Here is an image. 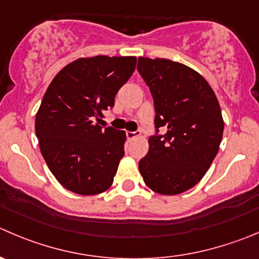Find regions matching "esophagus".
I'll return each mask as SVG.
<instances>
[{"instance_id": "esophagus-1", "label": "esophagus", "mask_w": 259, "mask_h": 259, "mask_svg": "<svg viewBox=\"0 0 259 259\" xmlns=\"http://www.w3.org/2000/svg\"><path fill=\"white\" fill-rule=\"evenodd\" d=\"M137 134H138L137 132H126V137H127V139H133V138L137 137Z\"/></svg>"}]
</instances>
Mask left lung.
<instances>
[{"mask_svg": "<svg viewBox=\"0 0 259 259\" xmlns=\"http://www.w3.org/2000/svg\"><path fill=\"white\" fill-rule=\"evenodd\" d=\"M137 69L155 110V133L139 170L154 192L178 195L199 183L217 157L224 132L220 105L206 79L185 64L140 57Z\"/></svg>", "mask_w": 259, "mask_h": 259, "instance_id": "1", "label": "left lung"}]
</instances>
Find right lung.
<instances>
[{
  "label": "right lung",
  "instance_id": "add662e5",
  "mask_svg": "<svg viewBox=\"0 0 259 259\" xmlns=\"http://www.w3.org/2000/svg\"><path fill=\"white\" fill-rule=\"evenodd\" d=\"M135 64V57L81 58L48 87L35 133L50 172L67 190L97 195L112 185L126 137L122 130L99 124Z\"/></svg>",
  "mask_w": 259,
  "mask_h": 259
}]
</instances>
